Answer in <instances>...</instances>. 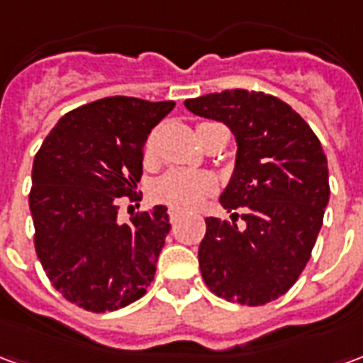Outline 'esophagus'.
Here are the masks:
<instances>
[{"mask_svg": "<svg viewBox=\"0 0 363 363\" xmlns=\"http://www.w3.org/2000/svg\"><path fill=\"white\" fill-rule=\"evenodd\" d=\"M182 213L179 212V210H173V208H171V210H169V220H171V223H174V221L179 220V218H181Z\"/></svg>", "mask_w": 363, "mask_h": 363, "instance_id": "obj_1", "label": "esophagus"}]
</instances>
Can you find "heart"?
<instances>
[{"mask_svg": "<svg viewBox=\"0 0 363 363\" xmlns=\"http://www.w3.org/2000/svg\"><path fill=\"white\" fill-rule=\"evenodd\" d=\"M145 153H153V138L145 143ZM213 189L210 177L190 171H169L163 174L151 189V196L159 204H165L179 212H186L196 208L202 198L208 196Z\"/></svg>", "mask_w": 363, "mask_h": 363, "instance_id": "1", "label": "heart"}]
</instances>
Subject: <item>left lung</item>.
Instances as JSON below:
<instances>
[{
	"instance_id": "obj_1",
	"label": "left lung",
	"mask_w": 363,
	"mask_h": 363,
	"mask_svg": "<svg viewBox=\"0 0 363 363\" xmlns=\"http://www.w3.org/2000/svg\"><path fill=\"white\" fill-rule=\"evenodd\" d=\"M202 118L223 122L235 138V169L221 206L243 208V228L206 218L200 272L218 297L264 305L303 272L328 204L327 155L288 103L259 91L231 89L186 99Z\"/></svg>"
}]
</instances>
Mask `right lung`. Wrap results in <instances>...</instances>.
Listing matches in <instances>:
<instances>
[{
	"label": "right lung",
	"instance_id": "add662e5",
	"mask_svg": "<svg viewBox=\"0 0 363 363\" xmlns=\"http://www.w3.org/2000/svg\"><path fill=\"white\" fill-rule=\"evenodd\" d=\"M174 101L106 96L64 114L33 163L35 249L52 286L93 313L145 294L171 229L165 206L118 221L142 177L143 143Z\"/></svg>",
	"mask_w": 363,
	"mask_h": 363
}]
</instances>
